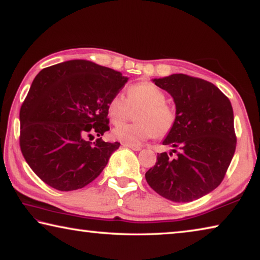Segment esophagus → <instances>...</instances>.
Listing matches in <instances>:
<instances>
[{
  "label": "esophagus",
  "mask_w": 260,
  "mask_h": 260,
  "mask_svg": "<svg viewBox=\"0 0 260 260\" xmlns=\"http://www.w3.org/2000/svg\"><path fill=\"white\" fill-rule=\"evenodd\" d=\"M124 147L129 148V149H132V150H134V151H139V150H141V149H142V147L138 146V144H127V143H125Z\"/></svg>",
  "instance_id": "esophagus-1"
}]
</instances>
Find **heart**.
<instances>
[{
	"instance_id": "b5f03b06",
	"label": "heart",
	"mask_w": 260,
	"mask_h": 260,
	"mask_svg": "<svg viewBox=\"0 0 260 260\" xmlns=\"http://www.w3.org/2000/svg\"><path fill=\"white\" fill-rule=\"evenodd\" d=\"M140 107L135 124L118 125L112 138L127 144H139L152 136L161 138L170 133L175 122L173 108L166 102V95L152 82L142 81L127 89V99L122 94L113 95L108 103V117L114 125L124 121L129 108Z\"/></svg>"
}]
</instances>
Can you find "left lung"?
Here are the masks:
<instances>
[{"mask_svg":"<svg viewBox=\"0 0 260 260\" xmlns=\"http://www.w3.org/2000/svg\"><path fill=\"white\" fill-rule=\"evenodd\" d=\"M177 107L173 128L162 141L173 153L161 152L146 173L149 186L165 199L186 203L201 199L225 178L236 149L234 114L227 96L203 79L172 74L155 79Z\"/></svg>","mask_w":260,"mask_h":260,"instance_id":"obj_1","label":"left lung"}]
</instances>
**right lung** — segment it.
Returning <instances> with one entry per match:
<instances>
[{
	"label": "right lung",
	"instance_id": "right-lung-1",
	"mask_svg": "<svg viewBox=\"0 0 260 260\" xmlns=\"http://www.w3.org/2000/svg\"><path fill=\"white\" fill-rule=\"evenodd\" d=\"M128 78L89 60L43 69L20 108L19 146L48 186L70 191L99 177L119 142L88 141L110 129L108 103Z\"/></svg>",
	"mask_w": 260,
	"mask_h": 260
}]
</instances>
